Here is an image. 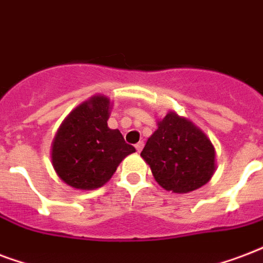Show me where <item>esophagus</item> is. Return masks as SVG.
Masks as SVG:
<instances>
[{"mask_svg": "<svg viewBox=\"0 0 263 263\" xmlns=\"http://www.w3.org/2000/svg\"><path fill=\"white\" fill-rule=\"evenodd\" d=\"M143 145H145V143H143V142H138V143H136V145H135L136 152H140V150L143 149Z\"/></svg>", "mask_w": 263, "mask_h": 263, "instance_id": "34e87169", "label": "esophagus"}]
</instances>
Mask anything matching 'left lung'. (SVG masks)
I'll use <instances>...</instances> for the list:
<instances>
[{
    "label": "left lung",
    "instance_id": "obj_1",
    "mask_svg": "<svg viewBox=\"0 0 263 263\" xmlns=\"http://www.w3.org/2000/svg\"><path fill=\"white\" fill-rule=\"evenodd\" d=\"M140 156L165 190L189 193L205 185L215 171V150L189 120L168 113Z\"/></svg>",
    "mask_w": 263,
    "mask_h": 263
}]
</instances>
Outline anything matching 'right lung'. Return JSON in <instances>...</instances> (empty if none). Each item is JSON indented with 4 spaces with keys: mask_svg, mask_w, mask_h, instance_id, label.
Here are the masks:
<instances>
[{
    "mask_svg": "<svg viewBox=\"0 0 263 263\" xmlns=\"http://www.w3.org/2000/svg\"><path fill=\"white\" fill-rule=\"evenodd\" d=\"M110 100L93 96L74 109L62 124L52 146L56 174L76 189L100 187L135 147L121 132L107 127Z\"/></svg>",
    "mask_w": 263,
    "mask_h": 263,
    "instance_id": "1",
    "label": "right lung"
}]
</instances>
